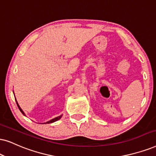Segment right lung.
Returning <instances> with one entry per match:
<instances>
[{
  "mask_svg": "<svg viewBox=\"0 0 156 156\" xmlns=\"http://www.w3.org/2000/svg\"><path fill=\"white\" fill-rule=\"evenodd\" d=\"M16 99V98H15ZM16 101V104H17V106H18V107H19V110H20L21 111V113H22L23 115H25V114H24V112H23V110L21 109V107L20 106H19V104H18V102H17V101ZM26 116V115H25ZM62 117V115H60V116H58V117H55V118H54V119H51V120H50V121H48V122H44V123H43V124H50V123H52V122H56V121H58V120H59L60 119V118Z\"/></svg>",
  "mask_w": 156,
  "mask_h": 156,
  "instance_id": "1",
  "label": "right lung"
}]
</instances>
